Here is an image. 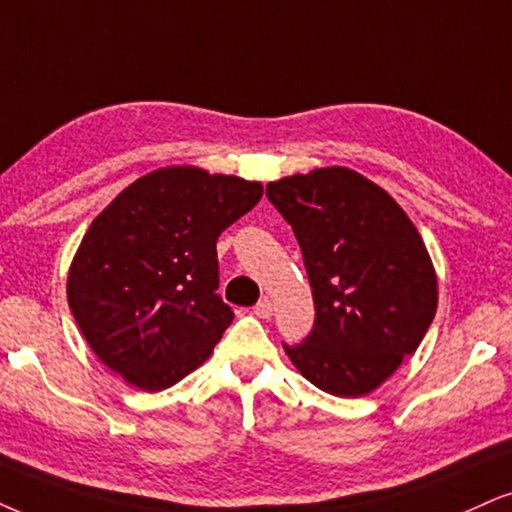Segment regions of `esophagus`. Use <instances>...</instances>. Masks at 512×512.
I'll return each mask as SVG.
<instances>
[{"mask_svg": "<svg viewBox=\"0 0 512 512\" xmlns=\"http://www.w3.org/2000/svg\"><path fill=\"white\" fill-rule=\"evenodd\" d=\"M254 313L258 315V318L268 320L270 315H273V304H270V299H261L258 304L254 306Z\"/></svg>", "mask_w": 512, "mask_h": 512, "instance_id": "34e87169", "label": "esophagus"}]
</instances>
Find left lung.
Masks as SVG:
<instances>
[{
	"mask_svg": "<svg viewBox=\"0 0 512 512\" xmlns=\"http://www.w3.org/2000/svg\"><path fill=\"white\" fill-rule=\"evenodd\" d=\"M292 225L315 323L287 356L332 396L370 394L418 349L437 313V275L403 208L349 168H318L266 187Z\"/></svg>",
	"mask_w": 512,
	"mask_h": 512,
	"instance_id": "8db88e82",
	"label": "left lung"
}]
</instances>
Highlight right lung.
Returning a JSON list of instances; mask_svg holds the SVG:
<instances>
[{
    "mask_svg": "<svg viewBox=\"0 0 512 512\" xmlns=\"http://www.w3.org/2000/svg\"><path fill=\"white\" fill-rule=\"evenodd\" d=\"M261 197V182L175 166L135 180L94 218L68 306L99 361L161 391L211 356L235 318L216 294V242Z\"/></svg>",
    "mask_w": 512,
    "mask_h": 512,
    "instance_id": "1",
    "label": "right lung"
}]
</instances>
